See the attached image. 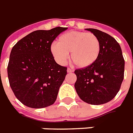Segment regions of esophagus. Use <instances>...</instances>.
Here are the masks:
<instances>
[{"label":"esophagus","mask_w":133,"mask_h":133,"mask_svg":"<svg viewBox=\"0 0 133 133\" xmlns=\"http://www.w3.org/2000/svg\"><path fill=\"white\" fill-rule=\"evenodd\" d=\"M68 73H72V72H74V70H73L72 69H71V68H68Z\"/></svg>","instance_id":"34e87169"}]
</instances>
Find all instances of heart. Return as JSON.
<instances>
[{
	"label": "heart",
	"mask_w": 133,
	"mask_h": 133,
	"mask_svg": "<svg viewBox=\"0 0 133 133\" xmlns=\"http://www.w3.org/2000/svg\"><path fill=\"white\" fill-rule=\"evenodd\" d=\"M50 50L59 64H64L70 53L71 61L79 68L92 65L101 54V41L93 33L70 31L62 34Z\"/></svg>",
	"instance_id": "heart-1"
}]
</instances>
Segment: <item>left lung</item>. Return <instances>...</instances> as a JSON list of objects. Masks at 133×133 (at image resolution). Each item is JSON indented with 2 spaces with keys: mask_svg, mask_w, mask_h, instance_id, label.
<instances>
[{
  "mask_svg": "<svg viewBox=\"0 0 133 133\" xmlns=\"http://www.w3.org/2000/svg\"><path fill=\"white\" fill-rule=\"evenodd\" d=\"M85 30L98 36L101 54L92 65L75 70V88L81 100L100 105L111 101L119 91L124 77L125 61L119 44L112 36L96 29Z\"/></svg>",
  "mask_w": 133,
  "mask_h": 133,
  "instance_id": "1",
  "label": "left lung"
}]
</instances>
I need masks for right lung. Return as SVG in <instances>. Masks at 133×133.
I'll return each instance as SVG.
<instances>
[{
	"instance_id": "right-lung-1",
	"label": "right lung",
	"mask_w": 133,
	"mask_h": 133,
	"mask_svg": "<svg viewBox=\"0 0 133 133\" xmlns=\"http://www.w3.org/2000/svg\"><path fill=\"white\" fill-rule=\"evenodd\" d=\"M67 29L56 27L36 30L18 41L11 49L7 65L9 85L16 97L26 106L42 108L56 101L67 68L56 63L50 48Z\"/></svg>"
}]
</instances>
